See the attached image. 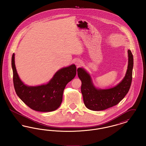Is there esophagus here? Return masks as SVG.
<instances>
[{
	"label": "esophagus",
	"instance_id": "1",
	"mask_svg": "<svg viewBox=\"0 0 146 146\" xmlns=\"http://www.w3.org/2000/svg\"><path fill=\"white\" fill-rule=\"evenodd\" d=\"M76 63V66H77L78 67H80V66H81L82 65L83 61H82V60H77Z\"/></svg>",
	"mask_w": 146,
	"mask_h": 146
}]
</instances>
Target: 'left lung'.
I'll list each match as a JSON object with an SVG mask.
<instances>
[{
    "mask_svg": "<svg viewBox=\"0 0 146 146\" xmlns=\"http://www.w3.org/2000/svg\"><path fill=\"white\" fill-rule=\"evenodd\" d=\"M128 66L123 80L116 86L109 89H97L91 82L90 76L85 70L79 68L78 76L82 81L81 91L85 106L92 111H103L118 104L130 89L132 79L133 58L131 50H128Z\"/></svg>",
    "mask_w": 146,
    "mask_h": 146,
    "instance_id": "left-lung-1",
    "label": "left lung"
}]
</instances>
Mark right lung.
Returning <instances> with one entry per match:
<instances>
[{
    "label": "right lung",
    "mask_w": 146,
    "mask_h": 146,
    "mask_svg": "<svg viewBox=\"0 0 146 146\" xmlns=\"http://www.w3.org/2000/svg\"><path fill=\"white\" fill-rule=\"evenodd\" d=\"M15 54L12 56L14 88L17 96L31 109L36 111H54L62 101L63 92L66 85L76 76V67L72 64L59 70L46 85L28 86L21 82L15 64Z\"/></svg>",
    "instance_id": "right-lung-1"
}]
</instances>
